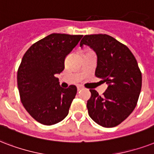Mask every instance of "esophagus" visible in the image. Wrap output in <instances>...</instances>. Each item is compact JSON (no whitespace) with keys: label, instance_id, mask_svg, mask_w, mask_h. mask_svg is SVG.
<instances>
[{"label":"esophagus","instance_id":"esophagus-1","mask_svg":"<svg viewBox=\"0 0 154 154\" xmlns=\"http://www.w3.org/2000/svg\"><path fill=\"white\" fill-rule=\"evenodd\" d=\"M82 89H83V88H82L81 86H78V87H77V90L78 91H80L82 90Z\"/></svg>","mask_w":154,"mask_h":154}]
</instances>
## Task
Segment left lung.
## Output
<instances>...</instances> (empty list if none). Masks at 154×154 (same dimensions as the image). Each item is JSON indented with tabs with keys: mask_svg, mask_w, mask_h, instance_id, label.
I'll return each mask as SVG.
<instances>
[{
	"mask_svg": "<svg viewBox=\"0 0 154 154\" xmlns=\"http://www.w3.org/2000/svg\"><path fill=\"white\" fill-rule=\"evenodd\" d=\"M88 46L97 56L96 77L108 84L103 96L90 89L87 108L90 117L100 126L112 128L134 110L141 89V73L130 50L108 34L85 35L80 46Z\"/></svg>",
	"mask_w": 154,
	"mask_h": 154,
	"instance_id": "obj_1",
	"label": "left lung"
}]
</instances>
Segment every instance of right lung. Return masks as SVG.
<instances>
[{
	"label": "right lung",
	"mask_w": 154,
	"mask_h": 154,
	"mask_svg": "<svg viewBox=\"0 0 154 154\" xmlns=\"http://www.w3.org/2000/svg\"><path fill=\"white\" fill-rule=\"evenodd\" d=\"M83 35L51 34L33 44L24 54L17 71L21 103L38 122L52 125L68 115L77 88H63L55 76L64 69L66 56Z\"/></svg>",
	"instance_id": "right-lung-1"
}]
</instances>
